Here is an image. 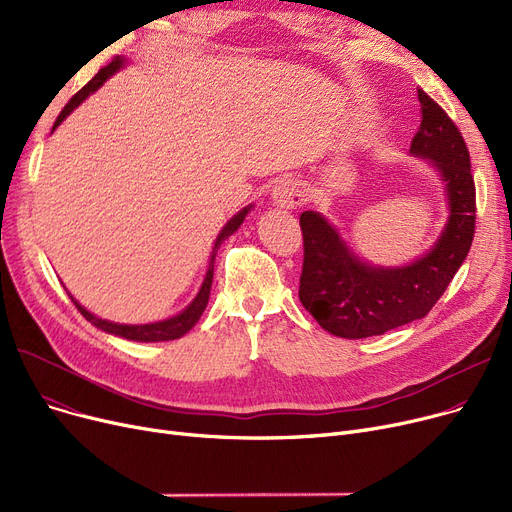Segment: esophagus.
<instances>
[{
    "mask_svg": "<svg viewBox=\"0 0 512 512\" xmlns=\"http://www.w3.org/2000/svg\"><path fill=\"white\" fill-rule=\"evenodd\" d=\"M272 201L280 209H297L305 201V191L301 182L292 178H282L272 191Z\"/></svg>",
    "mask_w": 512,
    "mask_h": 512,
    "instance_id": "1",
    "label": "esophagus"
}]
</instances>
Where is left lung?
I'll use <instances>...</instances> for the list:
<instances>
[{
  "instance_id": "8db88e82",
  "label": "left lung",
  "mask_w": 512,
  "mask_h": 512,
  "mask_svg": "<svg viewBox=\"0 0 512 512\" xmlns=\"http://www.w3.org/2000/svg\"><path fill=\"white\" fill-rule=\"evenodd\" d=\"M421 126L411 155L438 172L448 220L407 265L361 259L319 211L301 213L305 259L299 299L326 332L357 340L386 334L429 313L463 265L475 232V184L467 145L442 107L419 91Z\"/></svg>"
}]
</instances>
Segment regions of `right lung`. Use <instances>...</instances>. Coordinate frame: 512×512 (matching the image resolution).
I'll return each instance as SVG.
<instances>
[{"instance_id":"add662e5","label":"right lung","mask_w":512,"mask_h":512,"mask_svg":"<svg viewBox=\"0 0 512 512\" xmlns=\"http://www.w3.org/2000/svg\"><path fill=\"white\" fill-rule=\"evenodd\" d=\"M126 64H128V60H126L124 56H118L112 64H107L105 68H101V70L89 80V83H87L83 89H80V91L66 103V107L62 110V114L58 116L56 124H53L51 132L56 130L89 95H93L97 89H101L107 78L114 76V74H116L118 70H122ZM251 209H253V205L242 207L238 213L232 215V218L226 222V226L220 230L218 238H215V242H213V249H211V255H209V263H207V272H205L203 284H201L199 292L195 294V299H193L191 303H188L180 313H176V315H172V317H168V319L153 321V324H116V321L101 319V317L93 315L91 311H87V309H85L83 305H80V303L72 297V294L68 292L72 303L76 305V309H78L80 313H83V315L87 317V321H91V324H93L95 328L103 330L105 334H114V336H120V338H126V340H134V342H166V340H176V338L184 336V334H186L188 330H191V328L197 324V321L201 319V315H203V311H205V307H207V303H209V292H211V282H213V263H215V255H218V249L222 247V242H224L228 236H232V234L240 228V224L245 222V218H247Z\"/></svg>"}]
</instances>
